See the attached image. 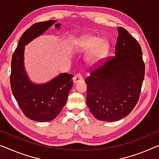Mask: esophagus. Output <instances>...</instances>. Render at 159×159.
I'll return each mask as SVG.
<instances>
[{"instance_id":"obj_1","label":"esophagus","mask_w":159,"mask_h":159,"mask_svg":"<svg viewBox=\"0 0 159 159\" xmlns=\"http://www.w3.org/2000/svg\"><path fill=\"white\" fill-rule=\"evenodd\" d=\"M83 80V76L82 75L80 74V73H77V74H75L74 76H73V83L74 84H77V83H79L80 81H82Z\"/></svg>"}]
</instances>
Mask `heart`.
Returning a JSON list of instances; mask_svg holds the SVG:
<instances>
[{
	"label": "heart",
	"mask_w": 159,
	"mask_h": 159,
	"mask_svg": "<svg viewBox=\"0 0 159 159\" xmlns=\"http://www.w3.org/2000/svg\"><path fill=\"white\" fill-rule=\"evenodd\" d=\"M74 48L79 52H86V61L90 66H98L108 56L110 51V43L107 39H101L95 35H84L74 41Z\"/></svg>",
	"instance_id": "obj_1"
}]
</instances>
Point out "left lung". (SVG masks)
Segmentation results:
<instances>
[{"mask_svg": "<svg viewBox=\"0 0 159 159\" xmlns=\"http://www.w3.org/2000/svg\"><path fill=\"white\" fill-rule=\"evenodd\" d=\"M115 56L85 80L86 103L93 116L103 121H117L129 114L138 102L145 74L142 50L138 41L122 27Z\"/></svg>", "mask_w": 159, "mask_h": 159, "instance_id": "8db88e82", "label": "left lung"}]
</instances>
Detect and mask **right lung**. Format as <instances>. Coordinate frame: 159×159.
Masks as SVG:
<instances>
[{"label": "right lung", "mask_w": 159, "mask_h": 159, "mask_svg": "<svg viewBox=\"0 0 159 159\" xmlns=\"http://www.w3.org/2000/svg\"><path fill=\"white\" fill-rule=\"evenodd\" d=\"M57 20L36 23L23 33L11 60V87L14 98L25 116L39 122L57 117L67 101L73 75L62 73L44 84H35L28 77L24 66L25 46L43 34ZM61 23L55 25L59 29Z\"/></svg>", "instance_id": "1"}]
</instances>
